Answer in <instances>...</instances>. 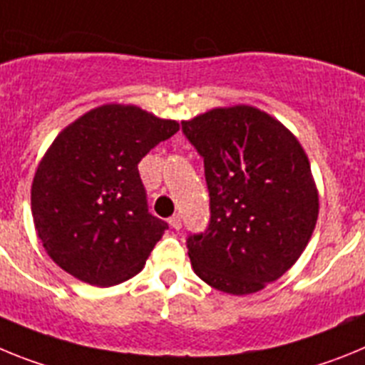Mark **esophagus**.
Segmentation results:
<instances>
[{"mask_svg":"<svg viewBox=\"0 0 365 365\" xmlns=\"http://www.w3.org/2000/svg\"><path fill=\"white\" fill-rule=\"evenodd\" d=\"M169 224L174 230H180V227H182V217H180V215H173V217L169 218Z\"/></svg>","mask_w":365,"mask_h":365,"instance_id":"esophagus-1","label":"esophagus"}]
</instances>
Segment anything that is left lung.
Returning <instances> with one entry per match:
<instances>
[{
  "label": "left lung",
  "mask_w": 365,
  "mask_h": 365,
  "mask_svg": "<svg viewBox=\"0 0 365 365\" xmlns=\"http://www.w3.org/2000/svg\"><path fill=\"white\" fill-rule=\"evenodd\" d=\"M204 160L209 224L187 237L196 275L220 292H259L299 259L318 220V191L299 141L253 106L182 123Z\"/></svg>",
  "instance_id": "1"
}]
</instances>
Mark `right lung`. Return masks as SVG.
<instances>
[{"mask_svg": "<svg viewBox=\"0 0 365 365\" xmlns=\"http://www.w3.org/2000/svg\"><path fill=\"white\" fill-rule=\"evenodd\" d=\"M178 130L138 106L106 104L60 132L38 165L31 205L62 270L112 287L143 268L169 224L148 211L138 165Z\"/></svg>", "mask_w": 365, "mask_h": 365, "instance_id": "1", "label": "right lung"}]
</instances>
